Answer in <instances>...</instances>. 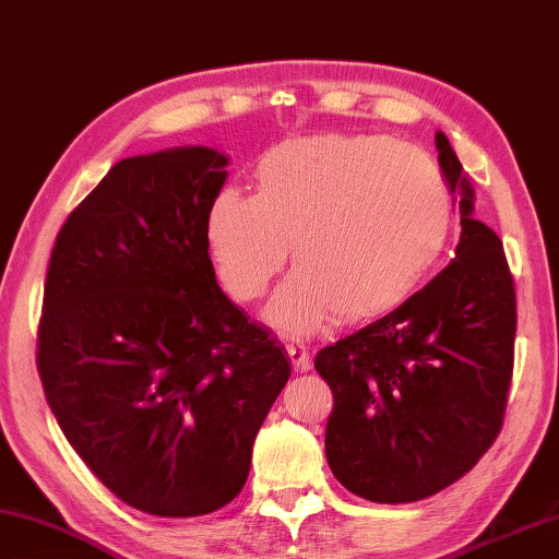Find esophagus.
Wrapping results in <instances>:
<instances>
[{"label": "esophagus", "instance_id": "obj_1", "mask_svg": "<svg viewBox=\"0 0 559 559\" xmlns=\"http://www.w3.org/2000/svg\"><path fill=\"white\" fill-rule=\"evenodd\" d=\"M286 352H288V356H290L293 368L298 370V373H305V370L312 368V360H310L308 348H305L302 344H288Z\"/></svg>", "mask_w": 559, "mask_h": 559}]
</instances>
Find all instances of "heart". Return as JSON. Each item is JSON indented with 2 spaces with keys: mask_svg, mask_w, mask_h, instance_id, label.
Segmentation results:
<instances>
[{
  "mask_svg": "<svg viewBox=\"0 0 559 559\" xmlns=\"http://www.w3.org/2000/svg\"><path fill=\"white\" fill-rule=\"evenodd\" d=\"M453 205L433 162L380 135L293 140L261 159L257 193L225 186L205 233L217 276L237 302L266 293L288 257L298 264L266 305L283 334L395 310L439 264Z\"/></svg>",
  "mask_w": 559,
  "mask_h": 559,
  "instance_id": "obj_1",
  "label": "heart"
}]
</instances>
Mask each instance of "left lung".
<instances>
[{
  "label": "left lung",
  "mask_w": 559,
  "mask_h": 559,
  "mask_svg": "<svg viewBox=\"0 0 559 559\" xmlns=\"http://www.w3.org/2000/svg\"><path fill=\"white\" fill-rule=\"evenodd\" d=\"M436 150L461 205L455 259L314 358L334 395L326 463L378 504L426 499L473 469L504 421L513 373L516 290L501 239L475 221V191L441 130Z\"/></svg>",
  "instance_id": "8db88e82"
}]
</instances>
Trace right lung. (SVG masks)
Instances as JSON below:
<instances>
[{
    "label": "right lung",
    "instance_id": "right-lung-1",
    "mask_svg": "<svg viewBox=\"0 0 559 559\" xmlns=\"http://www.w3.org/2000/svg\"><path fill=\"white\" fill-rule=\"evenodd\" d=\"M225 167L211 147L120 159L50 254L36 356L46 400L102 485L152 516L229 504L290 378L276 338L215 281L205 215Z\"/></svg>",
    "mask_w": 559,
    "mask_h": 559
}]
</instances>
